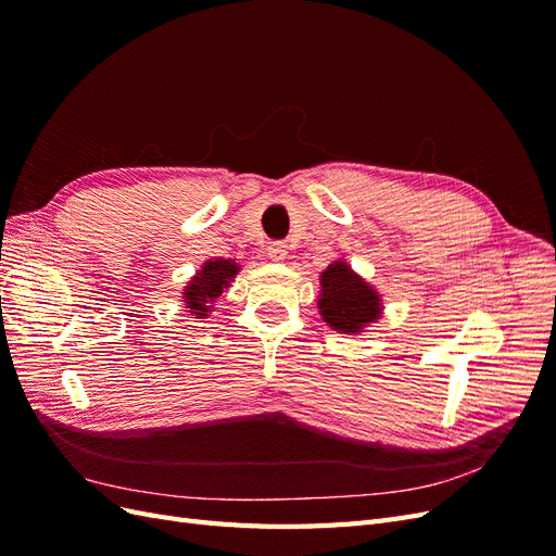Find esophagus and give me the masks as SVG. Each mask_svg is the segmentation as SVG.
Returning a JSON list of instances; mask_svg holds the SVG:
<instances>
[{
  "mask_svg": "<svg viewBox=\"0 0 556 556\" xmlns=\"http://www.w3.org/2000/svg\"><path fill=\"white\" fill-rule=\"evenodd\" d=\"M266 255L271 257V260H276V262L285 260V257H288V243H285V241H274V243H268V248H266Z\"/></svg>",
  "mask_w": 556,
  "mask_h": 556,
  "instance_id": "1",
  "label": "esophagus"
}]
</instances>
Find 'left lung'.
<instances>
[{
  "mask_svg": "<svg viewBox=\"0 0 556 556\" xmlns=\"http://www.w3.org/2000/svg\"><path fill=\"white\" fill-rule=\"evenodd\" d=\"M323 299L319 313L325 323L343 333H357L380 315V296L345 262H333L323 274Z\"/></svg>",
  "mask_w": 556,
  "mask_h": 556,
  "instance_id": "1",
  "label": "left lung"
}]
</instances>
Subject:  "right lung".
<instances>
[{
	"instance_id": "obj_1",
	"label": "right lung",
	"mask_w": 556,
	"mask_h": 556,
	"mask_svg": "<svg viewBox=\"0 0 556 556\" xmlns=\"http://www.w3.org/2000/svg\"><path fill=\"white\" fill-rule=\"evenodd\" d=\"M237 271L239 266L229 260H211L201 266V271L188 285V290L182 292L190 313H194L197 317H206V304H213V301L223 294V288H227L229 280L237 276Z\"/></svg>"
}]
</instances>
